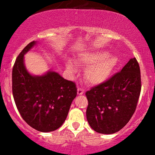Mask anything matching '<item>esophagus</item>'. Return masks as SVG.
I'll return each mask as SVG.
<instances>
[{"label": "esophagus", "instance_id": "1", "mask_svg": "<svg viewBox=\"0 0 155 155\" xmlns=\"http://www.w3.org/2000/svg\"><path fill=\"white\" fill-rule=\"evenodd\" d=\"M77 94L79 95H82L84 94V90L82 88H81V87H78L77 88Z\"/></svg>", "mask_w": 155, "mask_h": 155}]
</instances>
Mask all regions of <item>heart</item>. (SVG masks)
<instances>
[{
	"label": "heart",
	"mask_w": 155,
	"mask_h": 155,
	"mask_svg": "<svg viewBox=\"0 0 155 155\" xmlns=\"http://www.w3.org/2000/svg\"><path fill=\"white\" fill-rule=\"evenodd\" d=\"M118 62V59L113 54L103 50L91 51L83 54L78 60L81 66L87 67L85 70V77L88 83L100 85L109 79ZM67 68L69 70L75 72L76 66L71 61H68Z\"/></svg>",
	"instance_id": "heart-1"
}]
</instances>
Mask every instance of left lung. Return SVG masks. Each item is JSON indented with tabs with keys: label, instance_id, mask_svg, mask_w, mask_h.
<instances>
[{
	"label": "left lung",
	"instance_id": "1",
	"mask_svg": "<svg viewBox=\"0 0 155 155\" xmlns=\"http://www.w3.org/2000/svg\"><path fill=\"white\" fill-rule=\"evenodd\" d=\"M141 91V76L135 58L104 83L85 93L87 122L96 132L112 134L126 125L134 115Z\"/></svg>",
	"mask_w": 155,
	"mask_h": 155
}]
</instances>
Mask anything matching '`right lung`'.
Instances as JSON below:
<instances>
[{
	"label": "right lung",
	"instance_id": "obj_1",
	"mask_svg": "<svg viewBox=\"0 0 155 155\" xmlns=\"http://www.w3.org/2000/svg\"><path fill=\"white\" fill-rule=\"evenodd\" d=\"M37 42H31L18 54L12 68V94L26 123L40 132H51L63 124L77 95L76 84L49 70L34 76L27 70L24 55Z\"/></svg>",
	"mask_w": 155,
	"mask_h": 155
}]
</instances>
